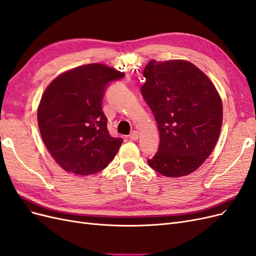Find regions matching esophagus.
<instances>
[{
	"instance_id": "1",
	"label": "esophagus",
	"mask_w": 256,
	"mask_h": 256,
	"mask_svg": "<svg viewBox=\"0 0 256 256\" xmlns=\"http://www.w3.org/2000/svg\"><path fill=\"white\" fill-rule=\"evenodd\" d=\"M129 138H130V140L131 141H136L138 138V131H132V132H131V134L129 136Z\"/></svg>"
}]
</instances>
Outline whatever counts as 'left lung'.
<instances>
[{
  "instance_id": "1",
  "label": "left lung",
  "mask_w": 256,
  "mask_h": 256,
  "mask_svg": "<svg viewBox=\"0 0 256 256\" xmlns=\"http://www.w3.org/2000/svg\"><path fill=\"white\" fill-rule=\"evenodd\" d=\"M142 95L154 115L159 150L147 160L166 177L189 175L210 156L222 127V100L210 79L184 60L146 65Z\"/></svg>"
}]
</instances>
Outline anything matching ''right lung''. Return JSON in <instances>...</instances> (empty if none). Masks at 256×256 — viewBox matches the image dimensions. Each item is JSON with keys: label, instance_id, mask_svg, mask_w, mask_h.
<instances>
[{"label": "right lung", "instance_id": "add662e5", "mask_svg": "<svg viewBox=\"0 0 256 256\" xmlns=\"http://www.w3.org/2000/svg\"><path fill=\"white\" fill-rule=\"evenodd\" d=\"M125 74L94 63L58 76L44 90L37 109L42 141L56 164L76 176L102 171L122 140L112 138L102 111L106 84Z\"/></svg>", "mask_w": 256, "mask_h": 256}]
</instances>
